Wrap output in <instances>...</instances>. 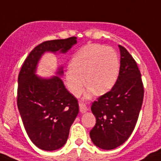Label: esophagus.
Returning a JSON list of instances; mask_svg holds the SVG:
<instances>
[{
  "label": "esophagus",
  "mask_w": 161,
  "mask_h": 161,
  "mask_svg": "<svg viewBox=\"0 0 161 161\" xmlns=\"http://www.w3.org/2000/svg\"><path fill=\"white\" fill-rule=\"evenodd\" d=\"M79 109H80V112L82 114H84L87 111V108H86V104H83V103H80L79 104Z\"/></svg>",
  "instance_id": "obj_1"
}]
</instances>
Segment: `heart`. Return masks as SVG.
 <instances>
[{
    "mask_svg": "<svg viewBox=\"0 0 161 161\" xmlns=\"http://www.w3.org/2000/svg\"><path fill=\"white\" fill-rule=\"evenodd\" d=\"M120 62L114 49L100 44L82 47L71 60V67L65 73L67 86L75 96H79L86 84L96 95H103L115 85L119 75Z\"/></svg>",
    "mask_w": 161,
    "mask_h": 161,
    "instance_id": "obj_1",
    "label": "heart"
}]
</instances>
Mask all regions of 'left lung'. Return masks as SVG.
<instances>
[{"instance_id":"left-lung-1","label":"left lung","mask_w":161,"mask_h":161,"mask_svg":"<svg viewBox=\"0 0 161 161\" xmlns=\"http://www.w3.org/2000/svg\"><path fill=\"white\" fill-rule=\"evenodd\" d=\"M121 65L113 88L92 104L96 123L90 131L98 147L111 150L125 142L135 129L143 100L144 88L136 61L119 45Z\"/></svg>"}]
</instances>
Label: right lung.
I'll use <instances>...</instances> for the list:
<instances>
[{
	"instance_id": "1",
	"label": "right lung",
	"mask_w": 161,
	"mask_h": 161,
	"mask_svg": "<svg viewBox=\"0 0 161 161\" xmlns=\"http://www.w3.org/2000/svg\"><path fill=\"white\" fill-rule=\"evenodd\" d=\"M76 39L43 42L29 53L19 72L17 104L27 135L42 150L54 151L65 145L79 108L78 100L59 77L36 76V65L45 52L65 53L76 44ZM57 74L63 75L62 67Z\"/></svg>"
}]
</instances>
